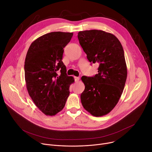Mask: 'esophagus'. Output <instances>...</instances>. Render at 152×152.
Listing matches in <instances>:
<instances>
[{"label": "esophagus", "mask_w": 152, "mask_h": 152, "mask_svg": "<svg viewBox=\"0 0 152 152\" xmlns=\"http://www.w3.org/2000/svg\"><path fill=\"white\" fill-rule=\"evenodd\" d=\"M79 77H75V82L77 83L79 81Z\"/></svg>", "instance_id": "esophagus-1"}]
</instances>
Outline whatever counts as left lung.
Here are the masks:
<instances>
[{
    "label": "left lung",
    "instance_id": "8db88e82",
    "mask_svg": "<svg viewBox=\"0 0 152 152\" xmlns=\"http://www.w3.org/2000/svg\"><path fill=\"white\" fill-rule=\"evenodd\" d=\"M79 42L92 63H98V74L82 76L85 89L81 95L84 109L94 116L107 115L120 99L127 78L124 50L118 39L102 30L79 31Z\"/></svg>",
    "mask_w": 152,
    "mask_h": 152
}]
</instances>
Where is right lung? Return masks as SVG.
Returning a JSON list of instances; mask_svg holds the SVG:
<instances>
[{
	"instance_id": "obj_1",
	"label": "right lung",
	"mask_w": 152,
	"mask_h": 152,
	"mask_svg": "<svg viewBox=\"0 0 152 152\" xmlns=\"http://www.w3.org/2000/svg\"><path fill=\"white\" fill-rule=\"evenodd\" d=\"M73 33L52 32L32 42L25 61V77L29 96L36 106L47 116L61 111L69 95L74 77L66 75L62 61L63 48ZM60 71L61 74L58 76Z\"/></svg>"
}]
</instances>
